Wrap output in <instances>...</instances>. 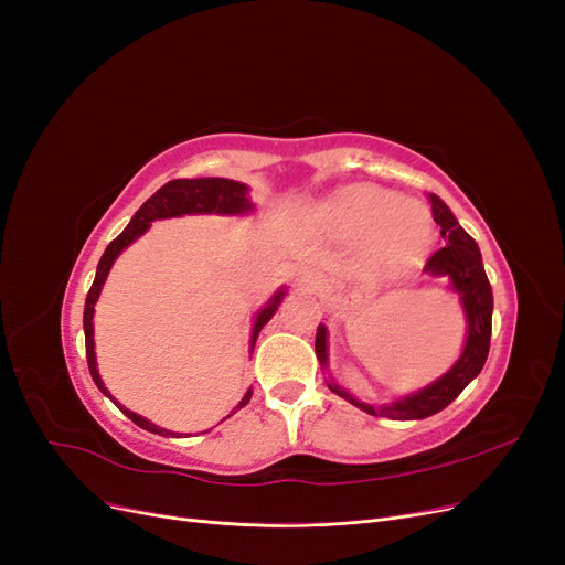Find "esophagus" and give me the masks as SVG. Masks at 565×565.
Wrapping results in <instances>:
<instances>
[{
    "instance_id": "esophagus-1",
    "label": "esophagus",
    "mask_w": 565,
    "mask_h": 565,
    "mask_svg": "<svg viewBox=\"0 0 565 565\" xmlns=\"http://www.w3.org/2000/svg\"><path fill=\"white\" fill-rule=\"evenodd\" d=\"M299 285L306 287V289H311V292H316V289H320V276L316 270H303L301 278H299Z\"/></svg>"
}]
</instances>
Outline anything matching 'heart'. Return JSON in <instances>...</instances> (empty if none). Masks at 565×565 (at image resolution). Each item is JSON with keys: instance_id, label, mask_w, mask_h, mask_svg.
Listing matches in <instances>:
<instances>
[{"instance_id": "1", "label": "heart", "mask_w": 565, "mask_h": 565, "mask_svg": "<svg viewBox=\"0 0 565 565\" xmlns=\"http://www.w3.org/2000/svg\"><path fill=\"white\" fill-rule=\"evenodd\" d=\"M328 224L347 237L367 235L380 262L401 266L417 259L434 237L429 210L417 200L398 198L386 188L353 185L341 191L324 210Z\"/></svg>"}]
</instances>
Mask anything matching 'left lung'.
<instances>
[{"label": "left lung", "mask_w": 565, "mask_h": 565, "mask_svg": "<svg viewBox=\"0 0 565 565\" xmlns=\"http://www.w3.org/2000/svg\"><path fill=\"white\" fill-rule=\"evenodd\" d=\"M431 212L434 221L440 226V235L446 241V247L436 249L424 270L434 276H450L452 289L461 295V306L467 311L469 334L467 347L461 351L459 361L452 365L448 374H443L438 382L413 393L393 405L372 407L367 403H358L351 393L341 391L339 386H330L337 396L347 398L351 405L361 407L363 413L374 417H391V419H424L429 415L440 413L448 407L465 386L483 370L486 358L490 351V332H492V287L488 282L481 249H478L473 237L457 224V218L448 210V204L438 195L431 193ZM316 353L320 363H328V330L324 324H318L316 332Z\"/></svg>", "instance_id": "8db88e82"}]
</instances>
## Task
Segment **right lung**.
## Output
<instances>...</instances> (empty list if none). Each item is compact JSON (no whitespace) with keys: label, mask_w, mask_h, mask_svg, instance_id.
<instances>
[{"label":"right lung","mask_w":565,"mask_h":565,"mask_svg":"<svg viewBox=\"0 0 565 565\" xmlns=\"http://www.w3.org/2000/svg\"><path fill=\"white\" fill-rule=\"evenodd\" d=\"M252 210V202L247 200V185L237 183V181H231V179H174L164 183L160 191L156 195H150L143 204L141 210L136 212L129 221V226L119 233L115 241L106 247L104 256H100L98 262V268H96V278H94V285L89 289L87 295V303H84V341H87V363H89V372H92V380L94 384L106 393V396L122 409V413L134 422L139 424L141 429L146 431H152V434H160V436H167L172 431L167 429H160V426L150 424L148 419L139 417L136 413H129L127 407L119 405L108 388L104 386V382H100L98 377V370H96V355H94V324H92V318H94V303L100 295V287H104L106 278H108V270L113 266V262L117 259V254L122 252L127 245H131L136 237H139L141 233H146V228L150 226V221L156 218H167V216H181V214H210V212H216V214H243V212H249ZM285 292H278L276 297L270 299V303L266 306V309L256 316V322H254V332H252V347L256 341V334L262 332L264 324L273 318V313L278 311V303L282 301ZM252 398V391H247V396L241 401V405H237V409L245 407ZM233 415V413H231ZM228 415V417H231Z\"/></svg>","instance_id":"right-lung-1"}]
</instances>
